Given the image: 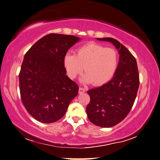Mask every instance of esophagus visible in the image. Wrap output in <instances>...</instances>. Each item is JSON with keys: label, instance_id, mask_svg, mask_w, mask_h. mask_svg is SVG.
<instances>
[{"label": "esophagus", "instance_id": "34e87169", "mask_svg": "<svg viewBox=\"0 0 160 160\" xmlns=\"http://www.w3.org/2000/svg\"><path fill=\"white\" fill-rule=\"evenodd\" d=\"M85 91H86V90L84 89V88H82V87H80V88H79V93H80V94L84 93V92H85Z\"/></svg>", "mask_w": 160, "mask_h": 160}]
</instances>
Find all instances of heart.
<instances>
[{
  "instance_id": "b5f03b06",
  "label": "heart",
  "mask_w": 160,
  "mask_h": 160,
  "mask_svg": "<svg viewBox=\"0 0 160 160\" xmlns=\"http://www.w3.org/2000/svg\"><path fill=\"white\" fill-rule=\"evenodd\" d=\"M118 53L114 49L98 43H89L76 50V55L67 53L64 56V66L68 76L75 79L84 69V82L102 85L108 82L116 71Z\"/></svg>"
}]
</instances>
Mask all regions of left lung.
<instances>
[{"label": "left lung", "instance_id": "obj_1", "mask_svg": "<svg viewBox=\"0 0 160 160\" xmlns=\"http://www.w3.org/2000/svg\"><path fill=\"white\" fill-rule=\"evenodd\" d=\"M98 40L113 43L120 53L113 78L100 87L87 91L90 96L86 109L88 118L95 125L108 128L120 123L131 110L140 85V77L136 59L127 47L112 38Z\"/></svg>", "mask_w": 160, "mask_h": 160}]
</instances>
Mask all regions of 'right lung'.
<instances>
[{
  "instance_id": "add662e5",
  "label": "right lung",
  "mask_w": 160,
  "mask_h": 160,
  "mask_svg": "<svg viewBox=\"0 0 160 160\" xmlns=\"http://www.w3.org/2000/svg\"><path fill=\"white\" fill-rule=\"evenodd\" d=\"M78 37L49 33L38 40L24 56L19 73L20 98L32 116L42 123L62 118L78 93L68 77L64 56Z\"/></svg>"
}]
</instances>
